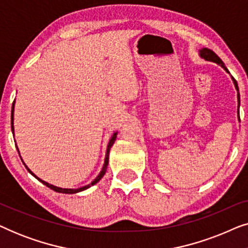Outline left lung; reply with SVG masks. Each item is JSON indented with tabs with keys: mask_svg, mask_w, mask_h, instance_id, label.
<instances>
[{
	"mask_svg": "<svg viewBox=\"0 0 248 248\" xmlns=\"http://www.w3.org/2000/svg\"><path fill=\"white\" fill-rule=\"evenodd\" d=\"M200 56H201L202 59H204L205 61H210V62H213V63L219 64V65H221V66L223 67V69L226 70V72L229 73L228 69H227V67L225 66V64H223L221 59H220V57H219L218 55H217V54H216L215 52H213V50L209 49V48H202L201 50H200ZM232 81H233V84H235L237 91H238V84H237V81H236L235 79H233V78H232ZM238 103H239V93H238Z\"/></svg>",
	"mask_w": 248,
	"mask_h": 248,
	"instance_id": "obj_1",
	"label": "left lung"
}]
</instances>
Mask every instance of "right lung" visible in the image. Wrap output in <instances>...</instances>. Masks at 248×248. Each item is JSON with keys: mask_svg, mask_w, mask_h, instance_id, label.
Listing matches in <instances>:
<instances>
[{"mask_svg": "<svg viewBox=\"0 0 248 248\" xmlns=\"http://www.w3.org/2000/svg\"><path fill=\"white\" fill-rule=\"evenodd\" d=\"M13 108H15V105H12V113H11V128H12V133H13ZM116 135H117V132L116 133H114L113 134V137H111V139L109 140V143H108V147H107V151H106V157H105V164H104V167H103V169H101V171L99 172V175L97 176L96 178H94V181L91 183V184H89V185H87V186H83V187H80V188H76V189H73V188H61V187H57V186H54V185H50V184H48V183H46V182H44V181H42V179L40 178H38L37 177V176L33 174V172L30 170V169L27 167L26 166V168H27V170H28L30 174H31L32 176H35V177L38 179L39 182H42L44 185H46L47 187H49V188H52L53 191H55V192H59V193H65V194H73V193H78V192H81V191H84V189H87V188H89L90 186H93V185H94L96 184V183H98L100 181L101 178H103V176L105 175V172H106V170H107V166H108V158H109V150H110V148H111V145L114 144V142H115V140H116ZM16 150H18V152H19V149H18V147H16ZM22 160V159H21Z\"/></svg>", "mask_w": 248, "mask_h": 248, "instance_id": "add662e5", "label": "right lung"}]
</instances>
